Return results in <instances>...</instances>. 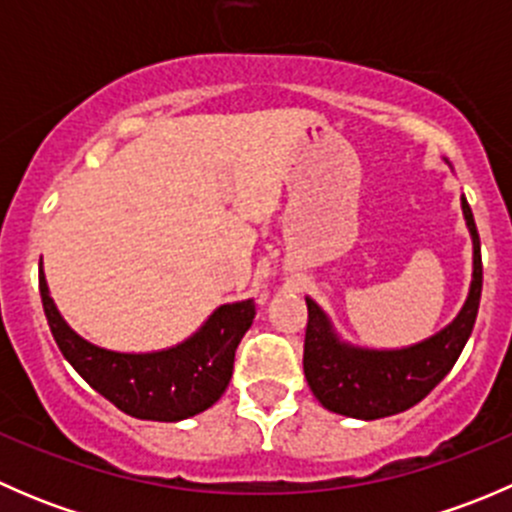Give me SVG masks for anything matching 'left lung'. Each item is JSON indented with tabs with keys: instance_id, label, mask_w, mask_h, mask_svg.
Segmentation results:
<instances>
[{
	"instance_id": "obj_1",
	"label": "left lung",
	"mask_w": 512,
	"mask_h": 512,
	"mask_svg": "<svg viewBox=\"0 0 512 512\" xmlns=\"http://www.w3.org/2000/svg\"><path fill=\"white\" fill-rule=\"evenodd\" d=\"M461 208L473 242L471 289L461 312L441 332L401 349L356 347L339 337L329 314L312 297H304L309 312L304 376L324 409L361 421L401 414L426 399L453 369L473 332L483 289L480 237L466 195H461Z\"/></svg>"
}]
</instances>
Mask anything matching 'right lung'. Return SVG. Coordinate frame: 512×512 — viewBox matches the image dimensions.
<instances>
[{
	"instance_id": "obj_1",
	"label": "right lung",
	"mask_w": 512,
	"mask_h": 512,
	"mask_svg": "<svg viewBox=\"0 0 512 512\" xmlns=\"http://www.w3.org/2000/svg\"><path fill=\"white\" fill-rule=\"evenodd\" d=\"M39 292L46 322L64 359L86 384L123 414L143 421H183L203 414L225 394L235 349L255 319L252 299L220 304L198 332L158 352H113L98 347L69 327L51 299L44 267Z\"/></svg>"
}]
</instances>
